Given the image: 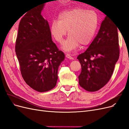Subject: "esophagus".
<instances>
[{"mask_svg":"<svg viewBox=\"0 0 129 129\" xmlns=\"http://www.w3.org/2000/svg\"><path fill=\"white\" fill-rule=\"evenodd\" d=\"M66 57H67V58H69V59H71V60H73L74 59V58L70 55V54H67L66 55Z\"/></svg>","mask_w":129,"mask_h":129,"instance_id":"1","label":"esophagus"}]
</instances>
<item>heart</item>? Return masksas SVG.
<instances>
[{
  "instance_id": "heart-1",
  "label": "heart",
  "mask_w": 129,
  "mask_h": 129,
  "mask_svg": "<svg viewBox=\"0 0 129 129\" xmlns=\"http://www.w3.org/2000/svg\"><path fill=\"white\" fill-rule=\"evenodd\" d=\"M99 25V16L95 11L76 8L61 13L58 20H53L50 30L53 38L61 44L69 35L62 46L66 51L75 50L81 44L87 46L94 37Z\"/></svg>"
}]
</instances>
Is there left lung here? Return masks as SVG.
Wrapping results in <instances>:
<instances>
[{"instance_id":"8db88e82","label":"left lung","mask_w":129,"mask_h":129,"mask_svg":"<svg viewBox=\"0 0 129 129\" xmlns=\"http://www.w3.org/2000/svg\"><path fill=\"white\" fill-rule=\"evenodd\" d=\"M117 28L105 17L91 44L77 56L81 66L79 84L85 90H99L110 80L119 56Z\"/></svg>"}]
</instances>
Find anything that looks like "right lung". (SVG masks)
Here are the masks:
<instances>
[{
  "mask_svg": "<svg viewBox=\"0 0 129 129\" xmlns=\"http://www.w3.org/2000/svg\"><path fill=\"white\" fill-rule=\"evenodd\" d=\"M44 6L43 3L25 13L15 46L23 79L39 92L55 87L58 68L65 57L52 41L48 22L41 14Z\"/></svg>",
  "mask_w": 129,
  "mask_h": 129,
  "instance_id": "add662e5",
  "label": "right lung"
}]
</instances>
